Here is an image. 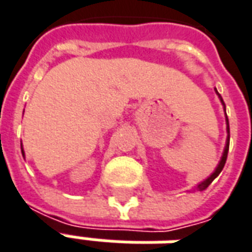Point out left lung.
Returning a JSON list of instances; mask_svg holds the SVG:
<instances>
[{"instance_id": "obj_1", "label": "left lung", "mask_w": 252, "mask_h": 252, "mask_svg": "<svg viewBox=\"0 0 252 252\" xmlns=\"http://www.w3.org/2000/svg\"><path fill=\"white\" fill-rule=\"evenodd\" d=\"M215 90H216V89H215ZM216 94H217V95H219V98H220L222 106H224V110H225V104H224V101H222L221 95L219 94V92H217V90H216ZM225 121H227V133H228V136H227V142H225V147H224V153H222L221 159H220V162H219V164H217L216 170H215V171H213V173H212V174L209 175V177H208V178H206L205 181H202L201 184H198V185L195 186V189H197V190H204V189H206L208 186L211 185L212 182H213V180H215L217 175L221 173L222 167H224V164H225V160H227V155H228V148H229V123H228L227 115H225Z\"/></svg>"}]
</instances>
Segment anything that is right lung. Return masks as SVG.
I'll return each instance as SVG.
<instances>
[{
	"mask_svg": "<svg viewBox=\"0 0 252 252\" xmlns=\"http://www.w3.org/2000/svg\"><path fill=\"white\" fill-rule=\"evenodd\" d=\"M21 153H23V157H24V151H23V146H21Z\"/></svg>",
	"mask_w": 252,
	"mask_h": 252,
	"instance_id": "obj_1",
	"label": "right lung"
}]
</instances>
